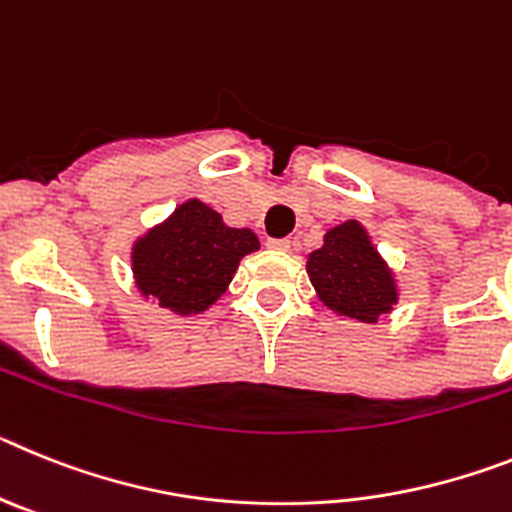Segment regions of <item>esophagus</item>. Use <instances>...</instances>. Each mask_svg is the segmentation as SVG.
I'll list each match as a JSON object with an SVG mask.
<instances>
[{"label": "esophagus", "instance_id": "esophagus-1", "mask_svg": "<svg viewBox=\"0 0 512 512\" xmlns=\"http://www.w3.org/2000/svg\"><path fill=\"white\" fill-rule=\"evenodd\" d=\"M268 247L270 250H278V252H288V247H291V242L288 239H268Z\"/></svg>", "mask_w": 512, "mask_h": 512}]
</instances>
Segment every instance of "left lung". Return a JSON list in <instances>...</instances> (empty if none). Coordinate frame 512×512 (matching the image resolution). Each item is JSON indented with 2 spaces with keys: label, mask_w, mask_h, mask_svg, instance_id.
Returning <instances> with one entry per match:
<instances>
[{
  "label": "left lung",
  "mask_w": 512,
  "mask_h": 512,
  "mask_svg": "<svg viewBox=\"0 0 512 512\" xmlns=\"http://www.w3.org/2000/svg\"><path fill=\"white\" fill-rule=\"evenodd\" d=\"M319 299L350 319L376 322L397 301L394 281L358 221L327 231L324 247L306 262Z\"/></svg>",
  "instance_id": "left-lung-1"
}]
</instances>
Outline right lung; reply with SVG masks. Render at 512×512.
<instances>
[{
    "label": "right lung",
    "mask_w": 512,
    "mask_h": 512,
    "mask_svg": "<svg viewBox=\"0 0 512 512\" xmlns=\"http://www.w3.org/2000/svg\"><path fill=\"white\" fill-rule=\"evenodd\" d=\"M257 247L250 229H229L206 203L188 201L136 244L133 273L144 296L190 314L219 299L239 260Z\"/></svg>",
    "instance_id": "obj_1"
}]
</instances>
